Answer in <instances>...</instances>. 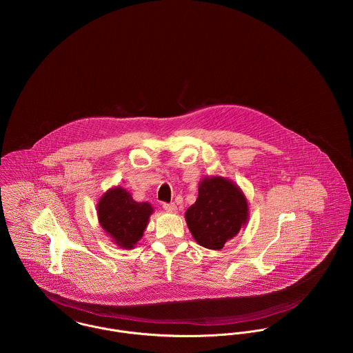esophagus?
Segmentation results:
<instances>
[{
	"instance_id": "34e87169",
	"label": "esophagus",
	"mask_w": 353,
	"mask_h": 353,
	"mask_svg": "<svg viewBox=\"0 0 353 353\" xmlns=\"http://www.w3.org/2000/svg\"><path fill=\"white\" fill-rule=\"evenodd\" d=\"M163 209L168 213H176L178 212V206L175 203H163Z\"/></svg>"
}]
</instances>
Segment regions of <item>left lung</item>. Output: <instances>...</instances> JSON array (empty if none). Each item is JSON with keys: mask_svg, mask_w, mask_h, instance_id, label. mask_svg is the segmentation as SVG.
Instances as JSON below:
<instances>
[{"mask_svg": "<svg viewBox=\"0 0 353 353\" xmlns=\"http://www.w3.org/2000/svg\"><path fill=\"white\" fill-rule=\"evenodd\" d=\"M249 217V203L242 189L220 175L202 178L199 197L185 213L194 241L209 250H221L248 224Z\"/></svg>", "mask_w": 353, "mask_h": 353, "instance_id": "1", "label": "left lung"}]
</instances>
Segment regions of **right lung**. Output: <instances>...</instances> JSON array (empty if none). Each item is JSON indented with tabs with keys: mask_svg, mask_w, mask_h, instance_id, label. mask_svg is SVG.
Segmentation results:
<instances>
[{
	"mask_svg": "<svg viewBox=\"0 0 353 353\" xmlns=\"http://www.w3.org/2000/svg\"><path fill=\"white\" fill-rule=\"evenodd\" d=\"M98 220L103 231L121 249L132 250L143 238L153 213L150 202H137L121 188L108 189L97 206Z\"/></svg>",
	"mask_w": 353,
	"mask_h": 353,
	"instance_id": "add662e5",
	"label": "right lung"
}]
</instances>
